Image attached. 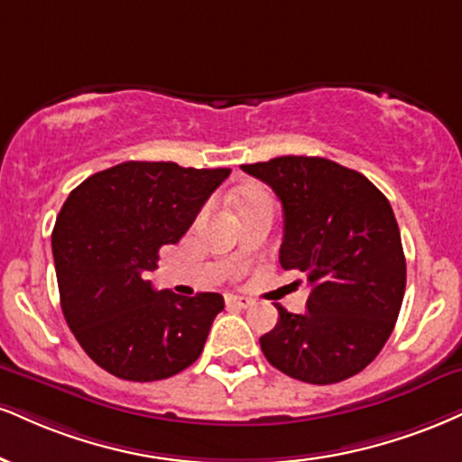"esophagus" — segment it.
<instances>
[{
	"label": "esophagus",
	"instance_id": "1",
	"mask_svg": "<svg viewBox=\"0 0 462 462\" xmlns=\"http://www.w3.org/2000/svg\"><path fill=\"white\" fill-rule=\"evenodd\" d=\"M226 303L230 305V308H241V310H247V308H252V305H254L252 299L236 297V294H230V297H226Z\"/></svg>",
	"mask_w": 462,
	"mask_h": 462
}]
</instances>
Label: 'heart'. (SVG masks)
<instances>
[{
    "label": "heart",
    "instance_id": "b5f03b06",
    "mask_svg": "<svg viewBox=\"0 0 462 462\" xmlns=\"http://www.w3.org/2000/svg\"><path fill=\"white\" fill-rule=\"evenodd\" d=\"M260 199H266L264 193H247V196L243 198L241 202H238V208H243V207H249V204H255V202H260Z\"/></svg>",
    "mask_w": 462,
    "mask_h": 462
}]
</instances>
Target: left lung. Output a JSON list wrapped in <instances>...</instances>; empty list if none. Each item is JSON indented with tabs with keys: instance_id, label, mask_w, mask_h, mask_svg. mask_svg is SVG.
I'll return each instance as SVG.
<instances>
[{
	"instance_id": "8db88e82",
	"label": "left lung",
	"mask_w": 462,
	"mask_h": 462,
	"mask_svg": "<svg viewBox=\"0 0 462 462\" xmlns=\"http://www.w3.org/2000/svg\"><path fill=\"white\" fill-rule=\"evenodd\" d=\"M241 168L280 198V263L312 286L303 314L275 303L277 325L260 337L264 357L312 385L355 376L392 336L407 286L390 202L364 174L322 157L288 154Z\"/></svg>"
}]
</instances>
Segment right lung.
<instances>
[{"instance_id": "obj_1", "label": "right lung", "mask_w": 462, "mask_h": 462, "mask_svg": "<svg viewBox=\"0 0 462 462\" xmlns=\"http://www.w3.org/2000/svg\"><path fill=\"white\" fill-rule=\"evenodd\" d=\"M227 176V168L126 161L66 198L51 235L60 303L77 342L109 374L161 381L202 355L224 297L154 291L146 275Z\"/></svg>"}]
</instances>
